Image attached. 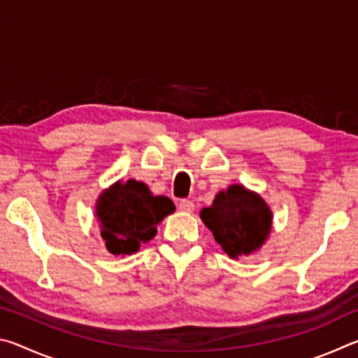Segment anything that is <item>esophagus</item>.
<instances>
[{
	"label": "esophagus",
	"mask_w": 358,
	"mask_h": 358,
	"mask_svg": "<svg viewBox=\"0 0 358 358\" xmlns=\"http://www.w3.org/2000/svg\"><path fill=\"white\" fill-rule=\"evenodd\" d=\"M178 208L181 211H187V213H191V211L194 210V202L187 201V199H181V201L178 202Z\"/></svg>",
	"instance_id": "esophagus-1"
}]
</instances>
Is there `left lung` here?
I'll use <instances>...</instances> for the list:
<instances>
[{
	"label": "left lung",
	"instance_id": "obj_1",
	"mask_svg": "<svg viewBox=\"0 0 358 358\" xmlns=\"http://www.w3.org/2000/svg\"><path fill=\"white\" fill-rule=\"evenodd\" d=\"M201 217L230 257L259 250L271 229V211L264 199L241 185H232L217 194Z\"/></svg>",
	"mask_w": 358,
	"mask_h": 358
}]
</instances>
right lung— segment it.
Returning a JSON list of instances; mask_svg holds the SVG:
<instances>
[{
    "label": "right lung",
    "instance_id": "obj_1",
    "mask_svg": "<svg viewBox=\"0 0 358 358\" xmlns=\"http://www.w3.org/2000/svg\"><path fill=\"white\" fill-rule=\"evenodd\" d=\"M175 205L169 197L151 196L141 181H118L98 201L96 213L107 250L115 256L136 252L141 243L156 235V224L171 215Z\"/></svg>",
    "mask_w": 358,
    "mask_h": 358
}]
</instances>
